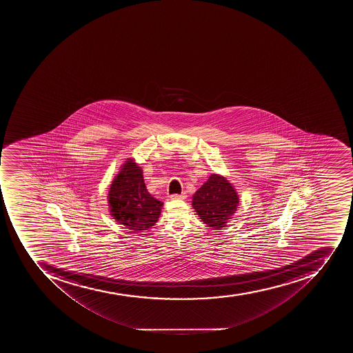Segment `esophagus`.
Segmentation results:
<instances>
[{
  "instance_id": "34e87169",
  "label": "esophagus",
  "mask_w": 353,
  "mask_h": 353,
  "mask_svg": "<svg viewBox=\"0 0 353 353\" xmlns=\"http://www.w3.org/2000/svg\"><path fill=\"white\" fill-rule=\"evenodd\" d=\"M170 197L172 199V200H184L186 199L185 193H182V194H172L170 195Z\"/></svg>"
}]
</instances>
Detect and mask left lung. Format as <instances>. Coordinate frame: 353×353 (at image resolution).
Here are the masks:
<instances>
[{
    "mask_svg": "<svg viewBox=\"0 0 353 353\" xmlns=\"http://www.w3.org/2000/svg\"><path fill=\"white\" fill-rule=\"evenodd\" d=\"M239 202L233 184L216 173L210 175L192 197V206L202 222L215 230L226 228L236 213Z\"/></svg>",
    "mask_w": 353,
    "mask_h": 353,
    "instance_id": "obj_1",
    "label": "left lung"
}]
</instances>
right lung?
<instances>
[{
    "mask_svg": "<svg viewBox=\"0 0 353 353\" xmlns=\"http://www.w3.org/2000/svg\"><path fill=\"white\" fill-rule=\"evenodd\" d=\"M108 204L111 216L132 233L156 224L163 205L148 192L142 169L134 159H127L111 182Z\"/></svg>",
    "mask_w": 353,
    "mask_h": 353,
    "instance_id": "right-lung-1",
    "label": "right lung"
}]
</instances>
